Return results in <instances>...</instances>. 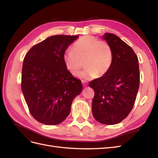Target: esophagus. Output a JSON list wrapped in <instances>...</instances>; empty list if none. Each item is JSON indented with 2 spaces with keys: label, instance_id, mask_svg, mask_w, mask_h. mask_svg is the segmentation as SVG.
I'll list each match as a JSON object with an SVG mask.
<instances>
[{
  "label": "esophagus",
  "instance_id": "1",
  "mask_svg": "<svg viewBox=\"0 0 158 158\" xmlns=\"http://www.w3.org/2000/svg\"><path fill=\"white\" fill-rule=\"evenodd\" d=\"M82 84H83V85L84 87H86V86H88V83L86 82H85V81H82Z\"/></svg>",
  "mask_w": 158,
  "mask_h": 158
}]
</instances>
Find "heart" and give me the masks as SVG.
Here are the masks:
<instances>
[{
	"label": "heart",
	"mask_w": 158,
	"mask_h": 158,
	"mask_svg": "<svg viewBox=\"0 0 158 158\" xmlns=\"http://www.w3.org/2000/svg\"><path fill=\"white\" fill-rule=\"evenodd\" d=\"M63 59L66 69L73 75L77 74L82 68L84 60L85 69L78 76L90 80L107 73L111 66L113 55L106 41L85 35L74 43L73 49H67L64 52Z\"/></svg>",
	"instance_id": "heart-1"
}]
</instances>
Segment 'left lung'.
<instances>
[{"instance_id": "1", "label": "left lung", "mask_w": 158, "mask_h": 158, "mask_svg": "<svg viewBox=\"0 0 158 158\" xmlns=\"http://www.w3.org/2000/svg\"><path fill=\"white\" fill-rule=\"evenodd\" d=\"M112 51V63L104 76L92 80L89 86L95 92L92 114L104 125L121 123L130 113L140 84L138 59L125 41L113 33L103 35Z\"/></svg>"}]
</instances>
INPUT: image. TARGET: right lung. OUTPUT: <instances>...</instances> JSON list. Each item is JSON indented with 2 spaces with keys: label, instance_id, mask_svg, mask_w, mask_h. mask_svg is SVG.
I'll list each match as a JSON object with an SVG mask.
<instances>
[{
  "label": "right lung",
  "instance_id": "right-lung-1",
  "mask_svg": "<svg viewBox=\"0 0 158 158\" xmlns=\"http://www.w3.org/2000/svg\"><path fill=\"white\" fill-rule=\"evenodd\" d=\"M78 35H56L33 46L24 57L22 90L30 112L47 125L63 122L73 99L82 90L81 81L66 69L63 54Z\"/></svg>",
  "mask_w": 158,
  "mask_h": 158
}]
</instances>
